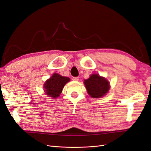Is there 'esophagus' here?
Listing matches in <instances>:
<instances>
[{"label": "esophagus", "instance_id": "1", "mask_svg": "<svg viewBox=\"0 0 151 151\" xmlns=\"http://www.w3.org/2000/svg\"><path fill=\"white\" fill-rule=\"evenodd\" d=\"M72 80H73V81H77L79 80V79L78 77H72Z\"/></svg>", "mask_w": 151, "mask_h": 151}]
</instances>
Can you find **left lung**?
Listing matches in <instances>:
<instances>
[{"label": "left lung", "mask_w": 151, "mask_h": 151, "mask_svg": "<svg viewBox=\"0 0 151 151\" xmlns=\"http://www.w3.org/2000/svg\"><path fill=\"white\" fill-rule=\"evenodd\" d=\"M84 83L88 94L94 98L104 96L109 89V82L98 74H92Z\"/></svg>", "instance_id": "1"}]
</instances>
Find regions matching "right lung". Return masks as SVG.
I'll list each match as a JSON object with an SVG mask.
<instances>
[{"label": "right lung", "instance_id": "add662e5", "mask_svg": "<svg viewBox=\"0 0 151 151\" xmlns=\"http://www.w3.org/2000/svg\"><path fill=\"white\" fill-rule=\"evenodd\" d=\"M68 81H70L68 77H63L55 73L46 81L44 85L45 94L50 97L54 98H58L62 93L65 84Z\"/></svg>", "mask_w": 151, "mask_h": 151}]
</instances>
